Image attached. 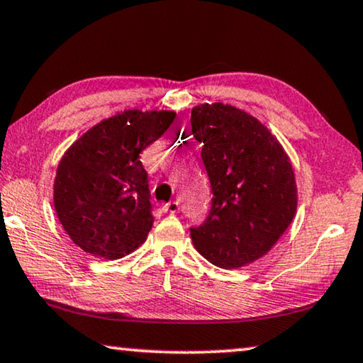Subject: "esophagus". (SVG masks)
Returning a JSON list of instances; mask_svg holds the SVG:
<instances>
[{
    "mask_svg": "<svg viewBox=\"0 0 363 363\" xmlns=\"http://www.w3.org/2000/svg\"><path fill=\"white\" fill-rule=\"evenodd\" d=\"M177 211H179V202H177V201L169 202V203H164V206H162V212L177 213Z\"/></svg>",
    "mask_w": 363,
    "mask_h": 363,
    "instance_id": "1",
    "label": "esophagus"
}]
</instances>
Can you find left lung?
Listing matches in <instances>:
<instances>
[{
    "label": "left lung",
    "mask_w": 363,
    "mask_h": 363,
    "mask_svg": "<svg viewBox=\"0 0 363 363\" xmlns=\"http://www.w3.org/2000/svg\"><path fill=\"white\" fill-rule=\"evenodd\" d=\"M192 135L212 186L206 222L191 228L194 247L223 269L247 267L267 255L298 208L294 171L277 136L232 105L192 108Z\"/></svg>",
    "instance_id": "8db88e82"
}]
</instances>
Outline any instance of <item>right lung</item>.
<instances>
[{"label": "right lung", "mask_w": 363, "mask_h": 363, "mask_svg": "<svg viewBox=\"0 0 363 363\" xmlns=\"http://www.w3.org/2000/svg\"><path fill=\"white\" fill-rule=\"evenodd\" d=\"M176 111L125 110L85 131L64 152L54 179V207L85 253L118 259L145 243L151 216L141 151L172 125Z\"/></svg>", "instance_id": "obj_1"}]
</instances>
